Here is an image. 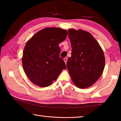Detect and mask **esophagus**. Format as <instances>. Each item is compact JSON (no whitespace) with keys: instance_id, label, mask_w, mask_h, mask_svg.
<instances>
[{"instance_id":"obj_1","label":"esophagus","mask_w":121,"mask_h":121,"mask_svg":"<svg viewBox=\"0 0 121 121\" xmlns=\"http://www.w3.org/2000/svg\"><path fill=\"white\" fill-rule=\"evenodd\" d=\"M63 61H65V64H66L67 61V58H64V59H63Z\"/></svg>"}]
</instances>
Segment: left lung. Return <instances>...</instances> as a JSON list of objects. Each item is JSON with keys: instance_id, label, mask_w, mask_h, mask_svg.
Instances as JSON below:
<instances>
[{"instance_id": "left-lung-1", "label": "left lung", "mask_w": 121, "mask_h": 121, "mask_svg": "<svg viewBox=\"0 0 121 121\" xmlns=\"http://www.w3.org/2000/svg\"><path fill=\"white\" fill-rule=\"evenodd\" d=\"M71 56L67 69L75 85L79 89L89 87L101 76L105 65L104 51L93 36L85 30H68Z\"/></svg>"}]
</instances>
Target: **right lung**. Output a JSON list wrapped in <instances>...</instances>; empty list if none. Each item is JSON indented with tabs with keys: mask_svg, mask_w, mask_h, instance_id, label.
I'll return each mask as SVG.
<instances>
[{
	"mask_svg": "<svg viewBox=\"0 0 121 121\" xmlns=\"http://www.w3.org/2000/svg\"><path fill=\"white\" fill-rule=\"evenodd\" d=\"M68 35L60 28H45L28 40L24 48L22 62L24 72L31 82L45 87L52 84L63 69L65 62L60 57V43Z\"/></svg>",
	"mask_w": 121,
	"mask_h": 121,
	"instance_id": "add662e5",
	"label": "right lung"
}]
</instances>
